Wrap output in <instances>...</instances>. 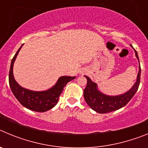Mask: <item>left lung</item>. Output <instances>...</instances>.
<instances>
[{
  "label": "left lung",
  "instance_id": "1",
  "mask_svg": "<svg viewBox=\"0 0 148 148\" xmlns=\"http://www.w3.org/2000/svg\"><path fill=\"white\" fill-rule=\"evenodd\" d=\"M134 51H135L136 56L138 60L137 52L135 49ZM140 76L141 67L139 64V70L137 75L136 82L134 84L133 87L129 91L122 95L110 96L99 92L97 89V84L92 82L89 77L85 75L87 82V87L84 90V97L87 104L90 108L99 113H107L112 111L117 110L126 105L133 97V95H135L140 84Z\"/></svg>",
  "mask_w": 148,
  "mask_h": 148
}]
</instances>
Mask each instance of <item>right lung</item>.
<instances>
[{
  "instance_id": "1",
  "label": "right lung",
  "mask_w": 148,
  "mask_h": 148,
  "mask_svg": "<svg viewBox=\"0 0 148 148\" xmlns=\"http://www.w3.org/2000/svg\"><path fill=\"white\" fill-rule=\"evenodd\" d=\"M23 44L17 51V53H15V56L13 57L11 61L10 73H9V83H10V88L15 98L23 107L36 112H41V113L46 112L54 108L56 105L59 99L60 95L62 93L64 90V87L66 86L68 82L74 79L75 77H60L56 85L46 91L36 92V91H32L23 88L17 83L13 76V64Z\"/></svg>"
}]
</instances>
